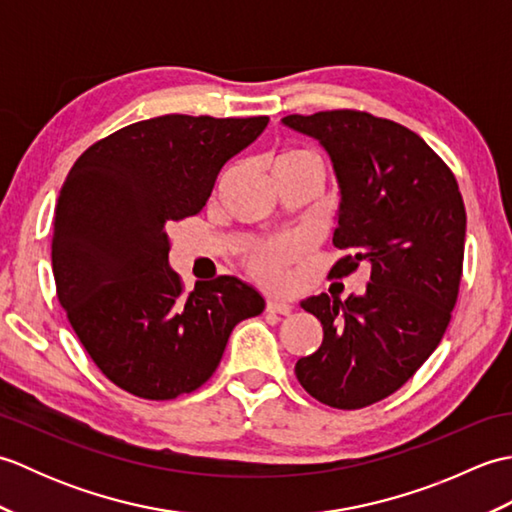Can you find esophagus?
<instances>
[{
  "label": "esophagus",
  "instance_id": "esophagus-1",
  "mask_svg": "<svg viewBox=\"0 0 512 512\" xmlns=\"http://www.w3.org/2000/svg\"><path fill=\"white\" fill-rule=\"evenodd\" d=\"M266 310L273 312V314H290L292 303L290 301H279V299H268Z\"/></svg>",
  "mask_w": 512,
  "mask_h": 512
}]
</instances>
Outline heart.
Returning <instances> with one entry per match:
<instances>
[{
    "label": "heart",
    "instance_id": "heart-1",
    "mask_svg": "<svg viewBox=\"0 0 512 512\" xmlns=\"http://www.w3.org/2000/svg\"><path fill=\"white\" fill-rule=\"evenodd\" d=\"M270 173L273 176H292V173H308L319 182L323 178V165L317 154L303 147H288L270 162ZM301 257V246L292 239H268V242H257L248 248L246 266L253 277L264 284H279L284 270L295 264Z\"/></svg>",
    "mask_w": 512,
    "mask_h": 512
}]
</instances>
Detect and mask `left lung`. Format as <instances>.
<instances>
[{"instance_id":"8db88e82","label":"left lung","mask_w":512,"mask_h":512,"mask_svg":"<svg viewBox=\"0 0 512 512\" xmlns=\"http://www.w3.org/2000/svg\"><path fill=\"white\" fill-rule=\"evenodd\" d=\"M281 123L330 156L341 193L332 242L347 253L332 275L372 268L363 295L301 301L323 343L295 374L323 405L361 409L405 385L442 341L462 279L464 202L436 151L394 121L332 110Z\"/></svg>"}]
</instances>
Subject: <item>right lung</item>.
Returning a JSON list of instances; mask_svg holds the SVG:
<instances>
[{"instance_id":"obj_1","label":"right lung","mask_w":512,"mask_h":512,"mask_svg":"<svg viewBox=\"0 0 512 512\" xmlns=\"http://www.w3.org/2000/svg\"><path fill=\"white\" fill-rule=\"evenodd\" d=\"M268 116L167 114L118 129L74 162L54 206L57 297L96 367L147 400L202 387L233 328L266 301L237 277L184 295L169 268L171 222L202 211L217 173Z\"/></svg>"}]
</instances>
